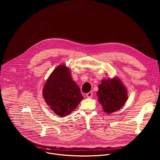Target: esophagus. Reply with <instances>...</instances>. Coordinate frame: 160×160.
Masks as SVG:
<instances>
[{
  "mask_svg": "<svg viewBox=\"0 0 160 160\" xmlns=\"http://www.w3.org/2000/svg\"><path fill=\"white\" fill-rule=\"evenodd\" d=\"M92 93H93L92 92H89V93H88L86 94V97H87L88 98H91L92 97V95H93Z\"/></svg>",
  "mask_w": 160,
  "mask_h": 160,
  "instance_id": "esophagus-1",
  "label": "esophagus"
}]
</instances>
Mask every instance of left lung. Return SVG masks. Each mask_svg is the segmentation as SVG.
Segmentation results:
<instances>
[{
	"label": "left lung",
	"mask_w": 160,
	"mask_h": 160,
	"mask_svg": "<svg viewBox=\"0 0 160 160\" xmlns=\"http://www.w3.org/2000/svg\"><path fill=\"white\" fill-rule=\"evenodd\" d=\"M98 88V101L104 112L110 114L124 105L128 99V91L118 78L103 79Z\"/></svg>",
	"instance_id": "obj_1"
}]
</instances>
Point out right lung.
Segmentation results:
<instances>
[{
  "mask_svg": "<svg viewBox=\"0 0 160 160\" xmlns=\"http://www.w3.org/2000/svg\"><path fill=\"white\" fill-rule=\"evenodd\" d=\"M42 92L46 103L60 117L70 114L84 98L80 88L72 80L68 68L64 65H60L53 70Z\"/></svg>",
  "mask_w": 160,
  "mask_h": 160,
  "instance_id": "obj_1",
  "label": "right lung"
}]
</instances>
